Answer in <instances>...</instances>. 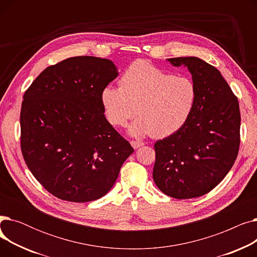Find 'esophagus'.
Wrapping results in <instances>:
<instances>
[{
	"label": "esophagus",
	"instance_id": "34e87169",
	"mask_svg": "<svg viewBox=\"0 0 257 257\" xmlns=\"http://www.w3.org/2000/svg\"><path fill=\"white\" fill-rule=\"evenodd\" d=\"M130 144H131V146L134 148V149H139L140 147H143V146L145 145L143 142H136V141L130 142Z\"/></svg>",
	"mask_w": 257,
	"mask_h": 257
}]
</instances>
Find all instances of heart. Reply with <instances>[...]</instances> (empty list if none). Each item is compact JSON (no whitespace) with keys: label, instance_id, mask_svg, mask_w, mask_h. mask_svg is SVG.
I'll return each mask as SVG.
<instances>
[{"label":"heart","instance_id":"1","mask_svg":"<svg viewBox=\"0 0 257 257\" xmlns=\"http://www.w3.org/2000/svg\"><path fill=\"white\" fill-rule=\"evenodd\" d=\"M105 115L113 126L129 127L132 137L165 139L179 131L190 118L197 102V87L186 76H175L139 60L130 64L119 86L108 85L101 92Z\"/></svg>","mask_w":257,"mask_h":257}]
</instances>
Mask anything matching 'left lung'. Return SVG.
Instances as JSON below:
<instances>
[{"label": "left lung", "mask_w": 257, "mask_h": 257, "mask_svg": "<svg viewBox=\"0 0 257 257\" xmlns=\"http://www.w3.org/2000/svg\"><path fill=\"white\" fill-rule=\"evenodd\" d=\"M167 61L187 67L197 102L179 131L155 143L153 180L172 198L191 199L209 193L232 168L239 148V106L214 66L193 56Z\"/></svg>", "instance_id": "1"}]
</instances>
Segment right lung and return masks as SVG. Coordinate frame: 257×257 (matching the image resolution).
Here are the masks:
<instances>
[{"instance_id":"right-lung-1","label":"right lung","mask_w":257,"mask_h":257,"mask_svg":"<svg viewBox=\"0 0 257 257\" xmlns=\"http://www.w3.org/2000/svg\"><path fill=\"white\" fill-rule=\"evenodd\" d=\"M117 76L109 59L71 57L47 67L25 92L23 156L53 196L79 203L105 196L133 153L101 102L103 88Z\"/></svg>"}]
</instances>
